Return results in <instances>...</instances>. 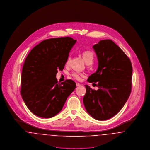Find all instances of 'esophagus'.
<instances>
[{
    "label": "esophagus",
    "instance_id": "obj_1",
    "mask_svg": "<svg viewBox=\"0 0 150 150\" xmlns=\"http://www.w3.org/2000/svg\"><path fill=\"white\" fill-rule=\"evenodd\" d=\"M76 85L77 87H78V86H81V84L79 83H76Z\"/></svg>",
    "mask_w": 150,
    "mask_h": 150
}]
</instances>
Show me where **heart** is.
Segmentation results:
<instances>
[{"instance_id":"b5f03b06","label":"heart","mask_w":150,"mask_h":150,"mask_svg":"<svg viewBox=\"0 0 150 150\" xmlns=\"http://www.w3.org/2000/svg\"><path fill=\"white\" fill-rule=\"evenodd\" d=\"M82 56L83 57L84 61L85 62V63L88 64H91L94 60V56L93 53L90 50H84L82 53ZM70 60V58L68 57V60H67V63H68ZM72 76L76 79L79 80L80 79V76L78 74L76 73H74L72 74Z\"/></svg>"}]
</instances>
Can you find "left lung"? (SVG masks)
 I'll return each mask as SVG.
<instances>
[{
	"label": "left lung",
	"instance_id": "left-lung-1",
	"mask_svg": "<svg viewBox=\"0 0 150 150\" xmlns=\"http://www.w3.org/2000/svg\"><path fill=\"white\" fill-rule=\"evenodd\" d=\"M93 48L98 66L87 82H98L99 88L92 90L86 84L83 102L91 116L103 121L117 115L128 99L131 92L132 66L128 56L110 40H101Z\"/></svg>",
	"mask_w": 150,
	"mask_h": 150
}]
</instances>
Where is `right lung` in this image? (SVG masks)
I'll return each mask as SVG.
<instances>
[{
    "label": "right lung",
    "mask_w": 150,
    "mask_h": 150,
    "mask_svg": "<svg viewBox=\"0 0 150 150\" xmlns=\"http://www.w3.org/2000/svg\"><path fill=\"white\" fill-rule=\"evenodd\" d=\"M76 40L71 37L42 41L25 59L21 75V93L30 111L37 116L51 118L57 115L76 83L67 79L57 83L56 74L62 71Z\"/></svg>",
    "instance_id": "right-lung-1"
}]
</instances>
